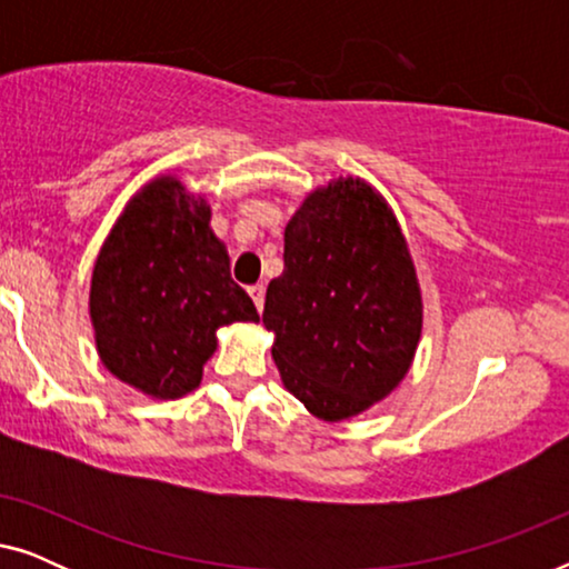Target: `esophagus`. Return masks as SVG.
<instances>
[{"instance_id":"1","label":"esophagus","mask_w":569,"mask_h":569,"mask_svg":"<svg viewBox=\"0 0 569 569\" xmlns=\"http://www.w3.org/2000/svg\"><path fill=\"white\" fill-rule=\"evenodd\" d=\"M248 292H251L256 308H259V313H261V310H263V295H267V287H263V284H253Z\"/></svg>"}]
</instances>
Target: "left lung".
I'll return each mask as SVG.
<instances>
[{"label": "left lung", "instance_id": "8db88e82", "mask_svg": "<svg viewBox=\"0 0 569 569\" xmlns=\"http://www.w3.org/2000/svg\"><path fill=\"white\" fill-rule=\"evenodd\" d=\"M263 326L287 391L326 422L386 399L415 360L422 295L386 199L360 178L310 193L284 228Z\"/></svg>", "mask_w": 569, "mask_h": 569}]
</instances>
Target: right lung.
Listing matches in <instances>:
<instances>
[{
	"instance_id": "1",
	"label": "right lung",
	"mask_w": 569,
	"mask_h": 569,
	"mask_svg": "<svg viewBox=\"0 0 569 569\" xmlns=\"http://www.w3.org/2000/svg\"><path fill=\"white\" fill-rule=\"evenodd\" d=\"M100 360L152 399H181L201 383L217 329L259 321L230 277L204 197L160 176L129 201L100 248L90 284Z\"/></svg>"
}]
</instances>
